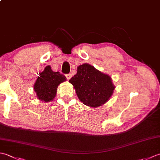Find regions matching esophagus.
<instances>
[{
    "label": "esophagus",
    "instance_id": "1",
    "mask_svg": "<svg viewBox=\"0 0 160 160\" xmlns=\"http://www.w3.org/2000/svg\"><path fill=\"white\" fill-rule=\"evenodd\" d=\"M71 76H72V74L71 73H67V74H66V77H67V78L68 80H69L70 78H71Z\"/></svg>",
    "mask_w": 160,
    "mask_h": 160
}]
</instances>
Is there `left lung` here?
<instances>
[{
	"label": "left lung",
	"mask_w": 160,
	"mask_h": 160,
	"mask_svg": "<svg viewBox=\"0 0 160 160\" xmlns=\"http://www.w3.org/2000/svg\"><path fill=\"white\" fill-rule=\"evenodd\" d=\"M77 70L69 82L73 84L79 100L93 107L107 102L115 89L111 77L87 63L80 65Z\"/></svg>",
	"instance_id": "obj_1"
}]
</instances>
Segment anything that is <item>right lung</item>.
Returning a JSON list of instances; mask_svg holds the SVG:
<instances>
[{"mask_svg":"<svg viewBox=\"0 0 160 160\" xmlns=\"http://www.w3.org/2000/svg\"><path fill=\"white\" fill-rule=\"evenodd\" d=\"M65 80L66 77L63 74L59 71L54 72L50 66H47L40 73L33 89L39 100L49 102L55 98L58 86Z\"/></svg>","mask_w":160,"mask_h":160,"instance_id":"obj_1","label":"right lung"}]
</instances>
